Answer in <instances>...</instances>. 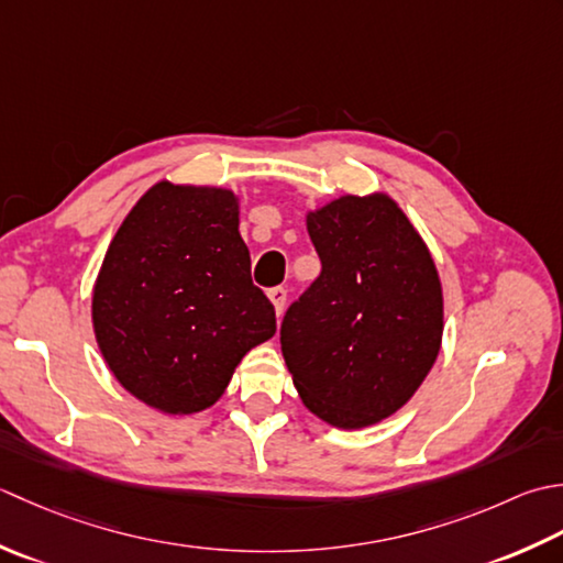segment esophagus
<instances>
[{"instance_id":"34e87169","label":"esophagus","mask_w":563,"mask_h":563,"mask_svg":"<svg viewBox=\"0 0 563 563\" xmlns=\"http://www.w3.org/2000/svg\"><path fill=\"white\" fill-rule=\"evenodd\" d=\"M269 298L274 303V311H277V316H282L284 306H286V289H284V286H274V289H269Z\"/></svg>"}]
</instances>
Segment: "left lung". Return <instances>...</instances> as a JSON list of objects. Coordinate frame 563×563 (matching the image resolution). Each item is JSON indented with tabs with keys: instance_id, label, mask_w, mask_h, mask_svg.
<instances>
[{
	"instance_id": "left-lung-1",
	"label": "left lung",
	"mask_w": 563,
	"mask_h": 563,
	"mask_svg": "<svg viewBox=\"0 0 563 563\" xmlns=\"http://www.w3.org/2000/svg\"><path fill=\"white\" fill-rule=\"evenodd\" d=\"M318 279L282 320V352L306 408L342 430L374 426L418 391L442 342V286L398 206L342 197L308 213Z\"/></svg>"
}]
</instances>
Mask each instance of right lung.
<instances>
[{
    "mask_svg": "<svg viewBox=\"0 0 563 563\" xmlns=\"http://www.w3.org/2000/svg\"><path fill=\"white\" fill-rule=\"evenodd\" d=\"M91 320L125 391L172 416L213 406L247 350L277 332L250 279L233 191H147L107 250Z\"/></svg>",
    "mask_w": 563,
    "mask_h": 563,
    "instance_id": "1",
    "label": "right lung"
}]
</instances>
